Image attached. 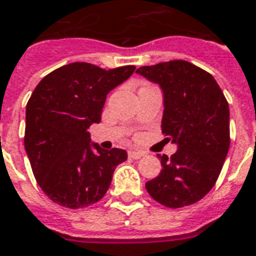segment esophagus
<instances>
[{
  "label": "esophagus",
  "mask_w": 256,
  "mask_h": 256,
  "mask_svg": "<svg viewBox=\"0 0 256 256\" xmlns=\"http://www.w3.org/2000/svg\"><path fill=\"white\" fill-rule=\"evenodd\" d=\"M144 156H145V153L138 152V150H130V152H128V157H132L134 160H138V158H141V157Z\"/></svg>",
  "instance_id": "obj_1"
}]
</instances>
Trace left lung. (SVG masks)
Wrapping results in <instances>:
<instances>
[{
    "mask_svg": "<svg viewBox=\"0 0 256 256\" xmlns=\"http://www.w3.org/2000/svg\"><path fill=\"white\" fill-rule=\"evenodd\" d=\"M162 92V132L178 146L162 154V172L146 182L149 196L166 208L196 204L212 190L229 150V106L213 76L187 60L137 69Z\"/></svg>",
    "mask_w": 256,
    "mask_h": 256,
    "instance_id": "left-lung-1",
    "label": "left lung"
}]
</instances>
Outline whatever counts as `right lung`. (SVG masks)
Returning a JSON list of instances; mask_svg holds the SVG:
<instances>
[{"label":"right lung","instance_id":"add662e5","mask_svg":"<svg viewBox=\"0 0 256 256\" xmlns=\"http://www.w3.org/2000/svg\"><path fill=\"white\" fill-rule=\"evenodd\" d=\"M134 70L74 62L51 72L32 92L24 146L38 184L52 202L69 209L94 205L108 190L116 166L128 160L123 149L92 142L88 128L102 120L110 90Z\"/></svg>","mask_w":256,"mask_h":256}]
</instances>
